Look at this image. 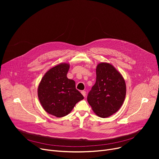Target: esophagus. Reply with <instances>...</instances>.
Listing matches in <instances>:
<instances>
[{
	"label": "esophagus",
	"mask_w": 159,
	"mask_h": 159,
	"mask_svg": "<svg viewBox=\"0 0 159 159\" xmlns=\"http://www.w3.org/2000/svg\"><path fill=\"white\" fill-rule=\"evenodd\" d=\"M81 93L82 94V95L84 96V97H86V91H81Z\"/></svg>",
	"instance_id": "esophagus-1"
}]
</instances>
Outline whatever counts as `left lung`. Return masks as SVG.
Returning a JSON list of instances; mask_svg holds the SVG:
<instances>
[{
    "mask_svg": "<svg viewBox=\"0 0 159 159\" xmlns=\"http://www.w3.org/2000/svg\"><path fill=\"white\" fill-rule=\"evenodd\" d=\"M96 75V82L87 100L97 116L106 118L122 106L126 93V82L120 73L110 63H99Z\"/></svg>",
    "mask_w": 159,
    "mask_h": 159,
    "instance_id": "left-lung-1",
    "label": "left lung"
}]
</instances>
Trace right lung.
Returning a JSON list of instances; mask_svg holds the SVG:
<instances>
[{"label":"right lung","mask_w":159,"mask_h":159,"mask_svg":"<svg viewBox=\"0 0 159 159\" xmlns=\"http://www.w3.org/2000/svg\"><path fill=\"white\" fill-rule=\"evenodd\" d=\"M70 64L61 63L49 70L38 87V97L44 110L57 117L69 114L84 98L75 88V82L67 77Z\"/></svg>","instance_id":"right-lung-1"}]
</instances>
